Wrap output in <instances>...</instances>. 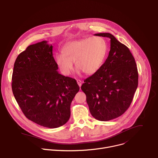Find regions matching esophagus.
Wrapping results in <instances>:
<instances>
[{
	"mask_svg": "<svg viewBox=\"0 0 158 158\" xmlns=\"http://www.w3.org/2000/svg\"><path fill=\"white\" fill-rule=\"evenodd\" d=\"M77 84L79 85V86L81 88V85H82V81L81 80H79V79H77Z\"/></svg>",
	"mask_w": 158,
	"mask_h": 158,
	"instance_id": "esophagus-1",
	"label": "esophagus"
}]
</instances>
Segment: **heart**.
<instances>
[{
  "instance_id": "1",
  "label": "heart",
  "mask_w": 158,
  "mask_h": 158,
  "mask_svg": "<svg viewBox=\"0 0 158 158\" xmlns=\"http://www.w3.org/2000/svg\"><path fill=\"white\" fill-rule=\"evenodd\" d=\"M107 50V44L102 37L84 38L65 45L62 49V54L56 56L55 62L65 76L73 71L74 62L78 70L91 75L96 73L102 66Z\"/></svg>"
}]
</instances>
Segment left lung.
<instances>
[{
	"label": "left lung",
	"mask_w": 158,
	"mask_h": 158,
	"mask_svg": "<svg viewBox=\"0 0 158 158\" xmlns=\"http://www.w3.org/2000/svg\"><path fill=\"white\" fill-rule=\"evenodd\" d=\"M94 35L110 39V50L98 71L84 80L81 89L92 116L100 121L116 118L130 106L138 85V71L128 48L108 33Z\"/></svg>",
	"instance_id": "1"
}]
</instances>
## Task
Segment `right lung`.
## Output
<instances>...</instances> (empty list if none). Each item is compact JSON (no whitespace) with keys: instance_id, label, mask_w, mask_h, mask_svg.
Masks as SVG:
<instances>
[{"instance_id":"1","label":"right lung","mask_w":158,"mask_h":158,"mask_svg":"<svg viewBox=\"0 0 158 158\" xmlns=\"http://www.w3.org/2000/svg\"><path fill=\"white\" fill-rule=\"evenodd\" d=\"M47 41L28 46L17 57L12 90L27 118L54 128L67 122L70 104L79 90L76 79L61 75Z\"/></svg>"}]
</instances>
